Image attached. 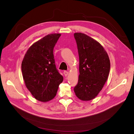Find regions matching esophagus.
<instances>
[{"label": "esophagus", "instance_id": "1", "mask_svg": "<svg viewBox=\"0 0 134 134\" xmlns=\"http://www.w3.org/2000/svg\"><path fill=\"white\" fill-rule=\"evenodd\" d=\"M64 74L65 76H68V74H69V72H68V71H64Z\"/></svg>", "mask_w": 134, "mask_h": 134}]
</instances>
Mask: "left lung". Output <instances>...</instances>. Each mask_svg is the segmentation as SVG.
<instances>
[{"label":"left lung","mask_w":134,"mask_h":134,"mask_svg":"<svg viewBox=\"0 0 134 134\" xmlns=\"http://www.w3.org/2000/svg\"><path fill=\"white\" fill-rule=\"evenodd\" d=\"M79 58L78 83L75 95L84 101L94 99L108 79L110 61L107 52L96 40L82 33H75Z\"/></svg>","instance_id":"8db88e82"}]
</instances>
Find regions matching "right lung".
<instances>
[{
    "label": "right lung",
    "instance_id": "right-lung-1",
    "mask_svg": "<svg viewBox=\"0 0 134 134\" xmlns=\"http://www.w3.org/2000/svg\"><path fill=\"white\" fill-rule=\"evenodd\" d=\"M61 34L47 35L28 48L22 62L26 86L35 98L47 102L55 97L63 77L56 68L54 48Z\"/></svg>",
    "mask_w": 134,
    "mask_h": 134
}]
</instances>
